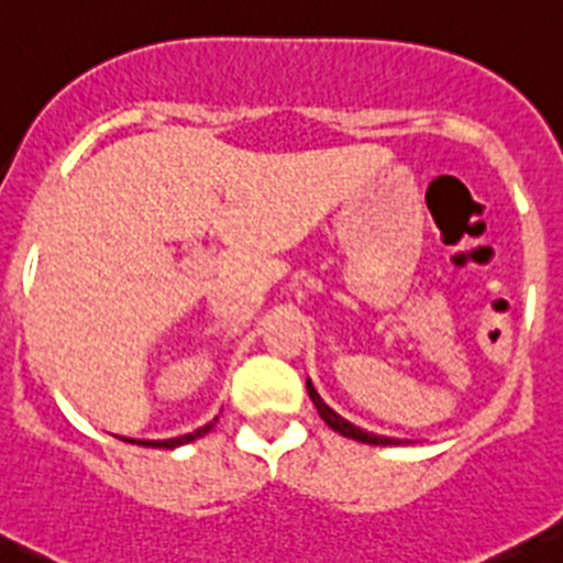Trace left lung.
I'll return each instance as SVG.
<instances>
[{
    "label": "left lung",
    "instance_id": "left-lung-1",
    "mask_svg": "<svg viewBox=\"0 0 563 563\" xmlns=\"http://www.w3.org/2000/svg\"><path fill=\"white\" fill-rule=\"evenodd\" d=\"M307 393H309V398H312V404H314V409H318V415L323 417L325 426H329L331 431L342 433V437H347V439H356V442H367V445H398V439L376 437V433H367V431H362V428L353 426V422L342 420V417L336 415L334 409H329V406L323 404V398H320L318 389L312 387V382H307Z\"/></svg>",
    "mask_w": 563,
    "mask_h": 563
}]
</instances>
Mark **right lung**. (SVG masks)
Here are the masks:
<instances>
[{
    "mask_svg": "<svg viewBox=\"0 0 563 563\" xmlns=\"http://www.w3.org/2000/svg\"><path fill=\"white\" fill-rule=\"evenodd\" d=\"M216 420H218V417H216ZM216 420H212V422H207V426H205V428H198V431H192V433H185V437H176V439H163V442H137V445H152V448H165V451H170V448L187 445V442H192V439L205 437V433L210 431L212 426H216ZM130 442H135V439H130Z\"/></svg>",
    "mask_w": 563,
    "mask_h": 563,
    "instance_id": "right-lung-1",
    "label": "right lung"
}]
</instances>
